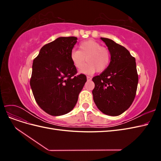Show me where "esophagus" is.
<instances>
[{
    "label": "esophagus",
    "mask_w": 161,
    "mask_h": 161,
    "mask_svg": "<svg viewBox=\"0 0 161 161\" xmlns=\"http://www.w3.org/2000/svg\"><path fill=\"white\" fill-rule=\"evenodd\" d=\"M86 79H87V80H89L91 79V76H86Z\"/></svg>",
    "instance_id": "esophagus-1"
}]
</instances>
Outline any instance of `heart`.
Masks as SVG:
<instances>
[{"label":"heart","instance_id":"1","mask_svg":"<svg viewBox=\"0 0 161 161\" xmlns=\"http://www.w3.org/2000/svg\"><path fill=\"white\" fill-rule=\"evenodd\" d=\"M86 61L80 72L85 74H92L95 72H102L108 69L111 60L108 49L102 47L99 43L88 40L82 42L79 45V50H73L70 53V59L73 65L79 69Z\"/></svg>","mask_w":161,"mask_h":161}]
</instances>
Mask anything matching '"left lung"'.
Returning <instances> with one entry per match:
<instances>
[{
	"instance_id": "left-lung-1",
	"label": "left lung",
	"mask_w": 161,
	"mask_h": 161,
	"mask_svg": "<svg viewBox=\"0 0 161 161\" xmlns=\"http://www.w3.org/2000/svg\"><path fill=\"white\" fill-rule=\"evenodd\" d=\"M111 54L110 64L105 71L92 78V93L98 109L103 114L117 116L133 103L138 75L135 58L124 46L108 38L101 37Z\"/></svg>"
}]
</instances>
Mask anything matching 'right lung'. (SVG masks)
I'll return each mask as SVG.
<instances>
[{
    "label": "right lung",
    "instance_id": "right-lung-1",
    "mask_svg": "<svg viewBox=\"0 0 161 161\" xmlns=\"http://www.w3.org/2000/svg\"><path fill=\"white\" fill-rule=\"evenodd\" d=\"M76 37H60L43 46L33 60L30 86L38 105L51 115L75 108L86 76L76 75L70 59Z\"/></svg>",
    "mask_w": 161,
    "mask_h": 161
}]
</instances>
